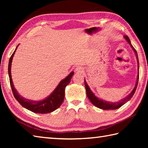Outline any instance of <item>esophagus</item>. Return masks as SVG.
Returning a JSON list of instances; mask_svg holds the SVG:
<instances>
[{"mask_svg": "<svg viewBox=\"0 0 148 148\" xmlns=\"http://www.w3.org/2000/svg\"><path fill=\"white\" fill-rule=\"evenodd\" d=\"M76 71L77 72H83L84 71V69L81 66H79L76 68Z\"/></svg>", "mask_w": 148, "mask_h": 148, "instance_id": "34e87169", "label": "esophagus"}]
</instances>
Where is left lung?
<instances>
[{
	"instance_id": "8db88e82",
	"label": "left lung",
	"mask_w": 148,
	"mask_h": 148,
	"mask_svg": "<svg viewBox=\"0 0 148 148\" xmlns=\"http://www.w3.org/2000/svg\"><path fill=\"white\" fill-rule=\"evenodd\" d=\"M124 38L126 39L127 41L129 43V45H130L131 48L133 49L134 53H136V58H137V60L138 62V71H139V59H138V55H137V53L136 51V50L135 49V48L133 47V46L132 45V44L130 42V40L129 37H128L127 36H124ZM139 72H138V76H137V81H136V86H135L134 88L133 89V90L132 91V92L129 94V95H127L125 98L121 99V100H119L118 102H107L105 101V100H103L99 99L98 97H97L95 94H94L92 91H91L90 88H89L88 85L85 79H84V84H85V88H86V95L88 98L89 99V100H90V102H92L93 104L97 107V108H99L100 109H104V110H114V109H118L121 107L123 105H124L125 103L127 102L128 100H130L132 97H133L134 94L136 92V90L137 89V84H138V81H139Z\"/></svg>"
}]
</instances>
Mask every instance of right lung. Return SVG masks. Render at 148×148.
Segmentation results:
<instances>
[{
    "instance_id": "right-lung-1",
    "label": "right lung",
    "mask_w": 148,
    "mask_h": 148,
    "mask_svg": "<svg viewBox=\"0 0 148 148\" xmlns=\"http://www.w3.org/2000/svg\"><path fill=\"white\" fill-rule=\"evenodd\" d=\"M17 47L16 48L15 51L12 54L10 59H9L8 65L9 81H10L12 92L15 99H16L17 101L23 108H26L27 109L34 112L39 113V114H46V113H49L55 111L56 109H57L61 106L63 101H64L65 97V88L66 86L68 85L69 83L71 82V78L74 75V72H71L69 76L66 77L64 79L62 80L51 95H49L45 99L39 100V101H34V100L25 99L21 95H19L16 90L14 88L11 78V62L12 58H13V56L14 55V53L17 49Z\"/></svg>"
}]
</instances>
